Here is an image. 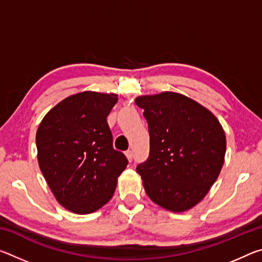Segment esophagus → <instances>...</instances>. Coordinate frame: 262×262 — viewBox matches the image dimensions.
<instances>
[{"label": "esophagus", "instance_id": "obj_1", "mask_svg": "<svg viewBox=\"0 0 262 262\" xmlns=\"http://www.w3.org/2000/svg\"><path fill=\"white\" fill-rule=\"evenodd\" d=\"M125 154H126V157L128 158V161L132 162V159H133V151H132V150H127Z\"/></svg>", "mask_w": 262, "mask_h": 262}]
</instances>
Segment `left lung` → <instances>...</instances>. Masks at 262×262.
I'll use <instances>...</instances> for the list:
<instances>
[{
    "label": "left lung",
    "instance_id": "1",
    "mask_svg": "<svg viewBox=\"0 0 262 262\" xmlns=\"http://www.w3.org/2000/svg\"><path fill=\"white\" fill-rule=\"evenodd\" d=\"M150 135V152L136 171L148 196L165 209L181 212L198 205L222 170L227 140L209 110L176 92L141 96Z\"/></svg>",
    "mask_w": 262,
    "mask_h": 262
}]
</instances>
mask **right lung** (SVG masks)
Returning a JSON list of instances; mask_svg holds the SVG:
<instances>
[{
	"label": "right lung",
	"instance_id": "right-lung-1",
	"mask_svg": "<svg viewBox=\"0 0 262 262\" xmlns=\"http://www.w3.org/2000/svg\"><path fill=\"white\" fill-rule=\"evenodd\" d=\"M117 101L114 94L84 91L60 101L39 125V167L57 202L75 214L107 203L128 164L106 120Z\"/></svg>",
	"mask_w": 262,
	"mask_h": 262
}]
</instances>
